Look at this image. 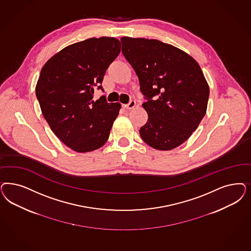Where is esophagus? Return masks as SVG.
I'll return each mask as SVG.
<instances>
[{"instance_id": "obj_1", "label": "esophagus", "mask_w": 251, "mask_h": 251, "mask_svg": "<svg viewBox=\"0 0 251 251\" xmlns=\"http://www.w3.org/2000/svg\"><path fill=\"white\" fill-rule=\"evenodd\" d=\"M136 101L135 100H130L129 103L128 104H125L124 105V108H126V109H127V110H131V109H133L135 106H136Z\"/></svg>"}]
</instances>
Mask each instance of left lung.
Returning <instances> with one entry per match:
<instances>
[{"mask_svg":"<svg viewBox=\"0 0 251 251\" xmlns=\"http://www.w3.org/2000/svg\"><path fill=\"white\" fill-rule=\"evenodd\" d=\"M122 52L138 75L147 101L143 141L159 151L184 143L198 128L210 89L201 66L184 50L157 40L121 38Z\"/></svg>","mask_w":251,"mask_h":251,"instance_id":"8db88e82","label":"left lung"}]
</instances>
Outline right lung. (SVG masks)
Masks as SVG:
<instances>
[{
  "mask_svg": "<svg viewBox=\"0 0 251 251\" xmlns=\"http://www.w3.org/2000/svg\"><path fill=\"white\" fill-rule=\"evenodd\" d=\"M115 38H91L71 44L43 65L36 96L45 120L64 144L76 152L104 145L121 104L105 96L93 100L94 89H102L107 68L118 56Z\"/></svg>",
  "mask_w": 251,
  "mask_h": 251,
  "instance_id": "1",
  "label": "right lung"
}]
</instances>
